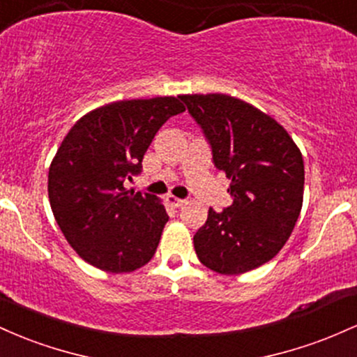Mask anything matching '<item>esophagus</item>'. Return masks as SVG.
I'll use <instances>...</instances> for the list:
<instances>
[{"instance_id": "esophagus-1", "label": "esophagus", "mask_w": 357, "mask_h": 357, "mask_svg": "<svg viewBox=\"0 0 357 357\" xmlns=\"http://www.w3.org/2000/svg\"><path fill=\"white\" fill-rule=\"evenodd\" d=\"M167 202L170 204L172 207H180V206H183V204H185V200L175 197V195H172V194H168L167 195Z\"/></svg>"}]
</instances>
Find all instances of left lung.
I'll return each instance as SVG.
<instances>
[{"mask_svg":"<svg viewBox=\"0 0 357 357\" xmlns=\"http://www.w3.org/2000/svg\"><path fill=\"white\" fill-rule=\"evenodd\" d=\"M178 98L202 126L234 199L226 211L209 209L195 232L199 261L221 275L265 265L285 246L302 211V151L276 119L243 99L218 92Z\"/></svg>","mask_w":357,"mask_h":357,"instance_id":"left-lung-1","label":"left lung"}]
</instances>
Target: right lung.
Returning <instances> with one entry per match:
<instances>
[{
    "mask_svg": "<svg viewBox=\"0 0 357 357\" xmlns=\"http://www.w3.org/2000/svg\"><path fill=\"white\" fill-rule=\"evenodd\" d=\"M178 98L131 99L84 114L60 143L49 168V200L67 243L86 263L109 273L145 266L168 215L157 195L123 183L142 170L163 123L183 113Z\"/></svg>",
    "mask_w": 357,
    "mask_h": 357,
    "instance_id": "obj_1",
    "label": "right lung"
}]
</instances>
